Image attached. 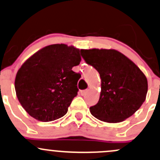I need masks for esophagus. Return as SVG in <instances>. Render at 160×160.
<instances>
[{"instance_id":"34e87169","label":"esophagus","mask_w":160,"mask_h":160,"mask_svg":"<svg viewBox=\"0 0 160 160\" xmlns=\"http://www.w3.org/2000/svg\"><path fill=\"white\" fill-rule=\"evenodd\" d=\"M87 92H88V90H81V91H80V93H81V95L82 96H84V95H86V94H87Z\"/></svg>"}]
</instances>
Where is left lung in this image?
<instances>
[{
  "label": "left lung",
  "instance_id": "left-lung-1",
  "mask_svg": "<svg viewBox=\"0 0 160 160\" xmlns=\"http://www.w3.org/2000/svg\"><path fill=\"white\" fill-rule=\"evenodd\" d=\"M82 58L100 73V100L90 107L98 120L122 122L139 110L145 101L147 79L132 61L116 50H80Z\"/></svg>",
  "mask_w": 160,
  "mask_h": 160
}]
</instances>
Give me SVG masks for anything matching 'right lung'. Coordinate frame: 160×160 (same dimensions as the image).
<instances>
[{"instance_id": "right-lung-1", "label": "right lung", "mask_w": 160, "mask_h": 160, "mask_svg": "<svg viewBox=\"0 0 160 160\" xmlns=\"http://www.w3.org/2000/svg\"><path fill=\"white\" fill-rule=\"evenodd\" d=\"M80 60V50L61 43L45 47L25 61L16 75L15 90L30 116L49 122L67 113L81 77L72 68Z\"/></svg>"}]
</instances>
